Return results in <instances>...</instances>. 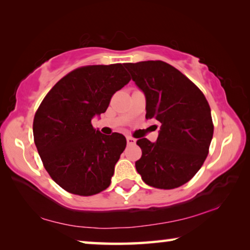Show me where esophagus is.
Returning <instances> with one entry per match:
<instances>
[{
    "instance_id": "obj_1",
    "label": "esophagus",
    "mask_w": 250,
    "mask_h": 250,
    "mask_svg": "<svg viewBox=\"0 0 250 250\" xmlns=\"http://www.w3.org/2000/svg\"><path fill=\"white\" fill-rule=\"evenodd\" d=\"M126 143H128L129 146L134 145V143H135V139L132 138V137H126Z\"/></svg>"
}]
</instances>
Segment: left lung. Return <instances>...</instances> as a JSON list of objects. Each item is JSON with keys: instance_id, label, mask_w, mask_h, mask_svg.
<instances>
[{"instance_id": "1", "label": "left lung", "mask_w": 250, "mask_h": 250, "mask_svg": "<svg viewBox=\"0 0 250 250\" xmlns=\"http://www.w3.org/2000/svg\"><path fill=\"white\" fill-rule=\"evenodd\" d=\"M145 92L146 119L161 124L158 140L139 139L142 156L135 168L146 184L172 189L192 179L209 151L214 125L205 96L175 67L162 61L126 62Z\"/></svg>"}]
</instances>
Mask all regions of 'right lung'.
I'll return each instance as SVG.
<instances>
[{"label": "right lung", "mask_w": 250, "mask_h": 250, "mask_svg": "<svg viewBox=\"0 0 250 250\" xmlns=\"http://www.w3.org/2000/svg\"><path fill=\"white\" fill-rule=\"evenodd\" d=\"M131 80L122 64L89 65L64 76L48 91L33 121L34 142L50 177L65 191L90 196L111 183L125 149L124 135H105L91 119L105 112Z\"/></svg>", "instance_id": "right-lung-1"}]
</instances>
